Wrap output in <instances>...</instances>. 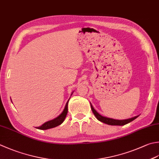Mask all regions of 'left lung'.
I'll return each instance as SVG.
<instances>
[{"instance_id": "8db88e82", "label": "left lung", "mask_w": 159, "mask_h": 159, "mask_svg": "<svg viewBox=\"0 0 159 159\" xmlns=\"http://www.w3.org/2000/svg\"><path fill=\"white\" fill-rule=\"evenodd\" d=\"M90 105H91V108L92 110L94 113V116H96V119H97L98 120H100L101 122L104 123L105 124H107V125H126V124L129 123L131 122V121L134 120V119H136L139 116H136L134 117L130 118V119H124V120H116V119H111V118H107V117H105L101 116V114H99L97 111H96L94 108L93 107V106L92 105V104L90 103Z\"/></svg>"}]
</instances>
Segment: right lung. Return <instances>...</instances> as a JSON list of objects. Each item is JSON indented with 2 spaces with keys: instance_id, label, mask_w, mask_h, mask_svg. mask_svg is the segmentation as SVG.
Wrapping results in <instances>:
<instances>
[{
  "instance_id": "obj_1",
  "label": "right lung",
  "mask_w": 159,
  "mask_h": 159,
  "mask_svg": "<svg viewBox=\"0 0 159 159\" xmlns=\"http://www.w3.org/2000/svg\"><path fill=\"white\" fill-rule=\"evenodd\" d=\"M74 92H72L71 94V95H72ZM71 97V96H70ZM70 98H69V100L67 101V102H66V105H65V108L63 111H62V113L59 115L58 116H57V118H55V119H52L51 120H49V121H47L45 123H43L41 126H39V127H36L37 129H43V130H45V129H50V128H53V127H57L58 125H60L61 123H63V122L64 121L65 117L67 116V111H68V109H67V105H68V102H69Z\"/></svg>"
}]
</instances>
